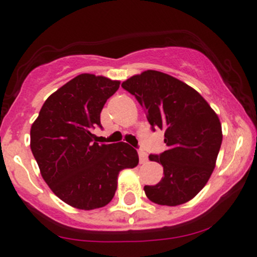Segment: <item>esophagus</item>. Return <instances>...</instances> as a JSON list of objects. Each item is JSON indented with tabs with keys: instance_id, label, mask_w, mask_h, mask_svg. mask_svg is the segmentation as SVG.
<instances>
[{
	"instance_id": "34e87169",
	"label": "esophagus",
	"mask_w": 257,
	"mask_h": 257,
	"mask_svg": "<svg viewBox=\"0 0 257 257\" xmlns=\"http://www.w3.org/2000/svg\"><path fill=\"white\" fill-rule=\"evenodd\" d=\"M138 154H139V161H141V163H146V162L148 161V156H147V153L143 151V149H139Z\"/></svg>"
}]
</instances>
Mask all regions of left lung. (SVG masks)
<instances>
[{
  "label": "left lung",
  "instance_id": "left-lung-1",
  "mask_svg": "<svg viewBox=\"0 0 257 257\" xmlns=\"http://www.w3.org/2000/svg\"><path fill=\"white\" fill-rule=\"evenodd\" d=\"M121 88L136 96L152 131H164L167 151L149 156L162 164L164 177L154 186H144L147 197L163 206L188 202L215 168L222 143L217 114L195 89L161 71L132 76Z\"/></svg>",
  "mask_w": 257,
  "mask_h": 257
}]
</instances>
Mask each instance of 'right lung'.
Listing matches in <instances>:
<instances>
[{
  "label": "right lung",
  "mask_w": 257,
  "mask_h": 257,
  "mask_svg": "<svg viewBox=\"0 0 257 257\" xmlns=\"http://www.w3.org/2000/svg\"><path fill=\"white\" fill-rule=\"evenodd\" d=\"M119 81L81 74L46 99L31 126V151L55 195L79 210H95L114 197L121 169L134 168L138 153L120 143H98L93 134L104 104Z\"/></svg>",
  "instance_id": "right-lung-1"
}]
</instances>
